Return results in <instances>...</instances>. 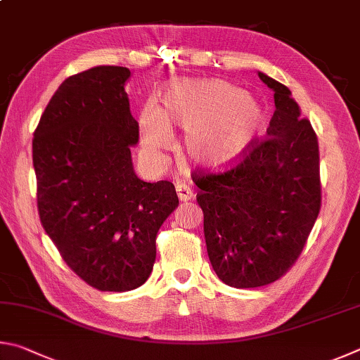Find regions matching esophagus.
Segmentation results:
<instances>
[{"mask_svg": "<svg viewBox=\"0 0 360 360\" xmlns=\"http://www.w3.org/2000/svg\"><path fill=\"white\" fill-rule=\"evenodd\" d=\"M175 191H176V196L181 200V202H186V200L193 199L194 196V191L191 190L190 186L185 185V184H179L175 186Z\"/></svg>", "mask_w": 360, "mask_h": 360, "instance_id": "34e87169", "label": "esophagus"}]
</instances>
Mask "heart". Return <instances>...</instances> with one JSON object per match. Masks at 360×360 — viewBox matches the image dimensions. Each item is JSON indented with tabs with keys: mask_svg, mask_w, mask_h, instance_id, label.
I'll return each mask as SVG.
<instances>
[{
	"mask_svg": "<svg viewBox=\"0 0 360 360\" xmlns=\"http://www.w3.org/2000/svg\"><path fill=\"white\" fill-rule=\"evenodd\" d=\"M139 123L147 150L167 148L175 124L186 132L188 158L200 169L219 172L248 153L264 124V110L253 94L229 82L184 79L170 84L162 107L145 104Z\"/></svg>",
	"mask_w": 360,
	"mask_h": 360,
	"instance_id": "b5f03b06",
	"label": "heart"
}]
</instances>
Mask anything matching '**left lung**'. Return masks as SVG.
I'll use <instances>...</instances> for the list:
<instances>
[{
  "instance_id": "left-lung-1",
  "label": "left lung",
  "mask_w": 360,
  "mask_h": 360,
  "mask_svg": "<svg viewBox=\"0 0 360 360\" xmlns=\"http://www.w3.org/2000/svg\"><path fill=\"white\" fill-rule=\"evenodd\" d=\"M275 113L267 141L234 169L196 176L207 253L218 278L232 288L270 285L304 250L321 207L318 139L291 90L267 74Z\"/></svg>"
}]
</instances>
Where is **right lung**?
<instances>
[{"label": "right lung", "mask_w": 360, "mask_h": 360, "mask_svg": "<svg viewBox=\"0 0 360 360\" xmlns=\"http://www.w3.org/2000/svg\"><path fill=\"white\" fill-rule=\"evenodd\" d=\"M128 68L94 66L68 77L33 139L37 209L63 259L99 291L142 286L156 257V234L179 205L175 188L134 172Z\"/></svg>", "instance_id": "right-lung-1"}]
</instances>
